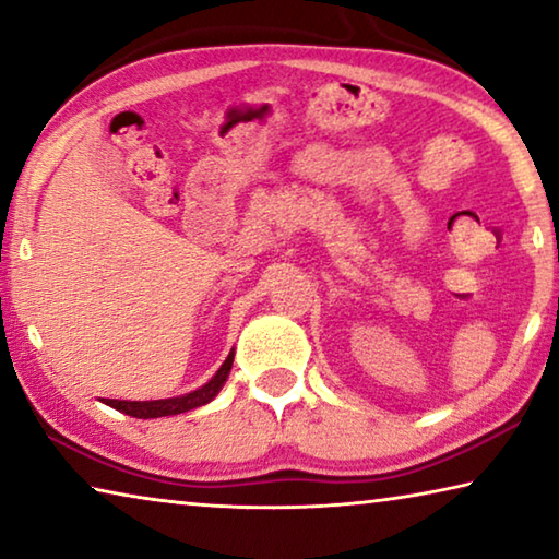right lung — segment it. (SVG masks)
I'll return each mask as SVG.
<instances>
[{"mask_svg":"<svg viewBox=\"0 0 559 559\" xmlns=\"http://www.w3.org/2000/svg\"><path fill=\"white\" fill-rule=\"evenodd\" d=\"M231 362H234V349L229 357L224 359V365L216 370L210 382L200 390L182 394V396H169V400H153V402H128V400H103L112 409H118L128 416H135V419H157V416H173V414H182L189 409H197V406L210 404L226 382V377L231 372Z\"/></svg>","mask_w":559,"mask_h":559,"instance_id":"add662e5","label":"right lung"}]
</instances>
